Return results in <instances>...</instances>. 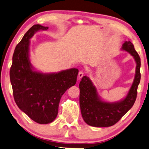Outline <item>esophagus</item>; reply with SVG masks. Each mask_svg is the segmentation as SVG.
<instances>
[{
    "mask_svg": "<svg viewBox=\"0 0 149 149\" xmlns=\"http://www.w3.org/2000/svg\"><path fill=\"white\" fill-rule=\"evenodd\" d=\"M84 75V72L83 71H79V74H78V77H79V79H81L83 77Z\"/></svg>",
    "mask_w": 149,
    "mask_h": 149,
    "instance_id": "obj_1",
    "label": "esophagus"
}]
</instances>
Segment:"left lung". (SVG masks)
Instances as JSON below:
<instances>
[{
  "label": "left lung",
  "mask_w": 149,
  "mask_h": 149,
  "mask_svg": "<svg viewBox=\"0 0 149 149\" xmlns=\"http://www.w3.org/2000/svg\"><path fill=\"white\" fill-rule=\"evenodd\" d=\"M122 49L129 53L136 63V74L128 94L123 100L107 102L101 100L96 88L88 77L83 76L79 83V104L84 121L94 127H108L114 125L133 106L137 98V86L140 79L141 59L131 42H125Z\"/></svg>",
  "instance_id": "left-lung-1"
}]
</instances>
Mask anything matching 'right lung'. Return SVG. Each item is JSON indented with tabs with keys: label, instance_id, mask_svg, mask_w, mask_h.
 Returning a JSON list of instances; mask_svg holds the SVG:
<instances>
[{
	"label": "right lung",
	"instance_id": "right-lung-1",
	"mask_svg": "<svg viewBox=\"0 0 149 149\" xmlns=\"http://www.w3.org/2000/svg\"><path fill=\"white\" fill-rule=\"evenodd\" d=\"M48 26L34 25L16 46L10 70L13 98L19 109L39 124H49L58 114L61 98L75 85L79 70L71 68L58 73L35 71L29 59L30 39L35 32Z\"/></svg>",
	"mask_w": 149,
	"mask_h": 149
}]
</instances>
